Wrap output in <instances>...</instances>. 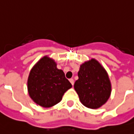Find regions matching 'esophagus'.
I'll use <instances>...</instances> for the list:
<instances>
[{
  "label": "esophagus",
  "instance_id": "esophagus-1",
  "mask_svg": "<svg viewBox=\"0 0 134 134\" xmlns=\"http://www.w3.org/2000/svg\"><path fill=\"white\" fill-rule=\"evenodd\" d=\"M69 81H70V82L71 83V85H74V80L73 79H69Z\"/></svg>",
  "mask_w": 134,
  "mask_h": 134
}]
</instances>
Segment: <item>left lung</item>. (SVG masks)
<instances>
[{
  "instance_id": "1",
  "label": "left lung",
  "mask_w": 134,
  "mask_h": 134,
  "mask_svg": "<svg viewBox=\"0 0 134 134\" xmlns=\"http://www.w3.org/2000/svg\"><path fill=\"white\" fill-rule=\"evenodd\" d=\"M79 79L74 83L81 103L90 109H98L107 103L111 92L108 73L97 60L92 58L80 65Z\"/></svg>"
}]
</instances>
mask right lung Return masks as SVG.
<instances>
[{
  "mask_svg": "<svg viewBox=\"0 0 134 134\" xmlns=\"http://www.w3.org/2000/svg\"><path fill=\"white\" fill-rule=\"evenodd\" d=\"M72 87L65 74L57 68L56 62L46 55L31 69L27 78V92L31 99L44 108L58 104Z\"/></svg>",
  "mask_w": 134,
  "mask_h": 134,
  "instance_id": "add662e5",
  "label": "right lung"
}]
</instances>
